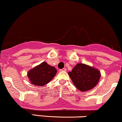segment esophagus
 I'll return each mask as SVG.
<instances>
[{
	"mask_svg": "<svg viewBox=\"0 0 122 122\" xmlns=\"http://www.w3.org/2000/svg\"><path fill=\"white\" fill-rule=\"evenodd\" d=\"M65 71H66V69L65 68H63V69L60 70V72H65Z\"/></svg>",
	"mask_w": 122,
	"mask_h": 122,
	"instance_id": "34e87169",
	"label": "esophagus"
}]
</instances>
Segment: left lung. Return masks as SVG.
Here are the masks:
<instances>
[{
	"instance_id": "8db88e82",
	"label": "left lung",
	"mask_w": 122,
	"mask_h": 122,
	"mask_svg": "<svg viewBox=\"0 0 122 122\" xmlns=\"http://www.w3.org/2000/svg\"><path fill=\"white\" fill-rule=\"evenodd\" d=\"M68 75L76 87L82 92L94 88L101 76L99 70L84 64H77Z\"/></svg>"
}]
</instances>
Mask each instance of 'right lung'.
I'll list each match as a JSON object with an SVG mask.
<instances>
[{
    "label": "right lung",
    "instance_id": "obj_1",
    "mask_svg": "<svg viewBox=\"0 0 122 122\" xmlns=\"http://www.w3.org/2000/svg\"><path fill=\"white\" fill-rule=\"evenodd\" d=\"M57 72L54 67L43 62L30 70L27 76L32 84L40 87L49 83L54 77Z\"/></svg>",
    "mask_w": 122,
    "mask_h": 122
}]
</instances>
